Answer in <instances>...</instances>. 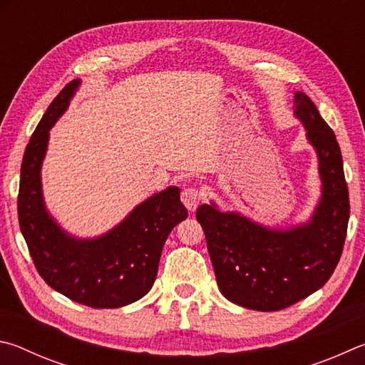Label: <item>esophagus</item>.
Returning <instances> with one entry per match:
<instances>
[{"instance_id": "1", "label": "esophagus", "mask_w": 365, "mask_h": 365, "mask_svg": "<svg viewBox=\"0 0 365 365\" xmlns=\"http://www.w3.org/2000/svg\"><path fill=\"white\" fill-rule=\"evenodd\" d=\"M203 200V192L199 187H186L182 189L181 192V202L184 203L189 212H194V210L200 205Z\"/></svg>"}]
</instances>
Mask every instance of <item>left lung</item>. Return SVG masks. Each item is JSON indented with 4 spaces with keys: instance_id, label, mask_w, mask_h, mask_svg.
I'll use <instances>...</instances> for the list:
<instances>
[{
    "instance_id": "8db88e82",
    "label": "left lung",
    "mask_w": 365,
    "mask_h": 365,
    "mask_svg": "<svg viewBox=\"0 0 365 365\" xmlns=\"http://www.w3.org/2000/svg\"><path fill=\"white\" fill-rule=\"evenodd\" d=\"M295 115L319 158L322 195L311 220L290 229L264 227L215 203L197 208L216 282L229 302L255 311H280L327 282L340 261L349 195L335 133L308 96L295 93Z\"/></svg>"
}]
</instances>
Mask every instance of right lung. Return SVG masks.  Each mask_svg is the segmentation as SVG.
Returning <instances> with one entry per match:
<instances>
[{
    "instance_id": "right-lung-1",
    "label": "right lung",
    "mask_w": 365,
    "mask_h": 365,
    "mask_svg": "<svg viewBox=\"0 0 365 365\" xmlns=\"http://www.w3.org/2000/svg\"><path fill=\"white\" fill-rule=\"evenodd\" d=\"M72 80L51 102L24 153L19 184V226L36 271L51 289L91 308H120L152 289L160 255L171 229L187 218L179 189L153 194L104 235L76 239L48 213L41 190V163L49 130L67 110L80 86Z\"/></svg>"
}]
</instances>
